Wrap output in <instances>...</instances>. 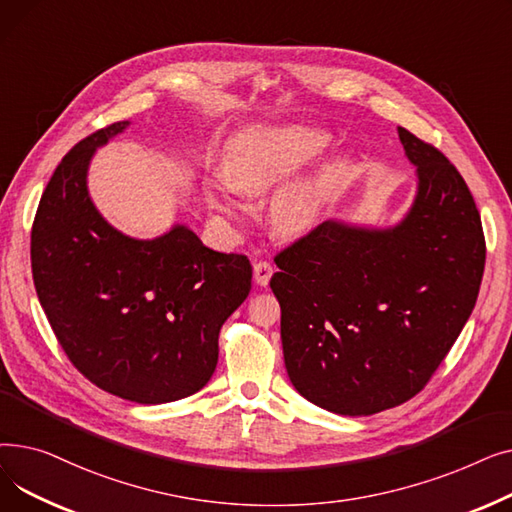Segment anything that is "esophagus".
Wrapping results in <instances>:
<instances>
[{
    "label": "esophagus",
    "mask_w": 512,
    "mask_h": 512,
    "mask_svg": "<svg viewBox=\"0 0 512 512\" xmlns=\"http://www.w3.org/2000/svg\"><path fill=\"white\" fill-rule=\"evenodd\" d=\"M274 274V267L267 263V261H255L253 263V278L259 286H267V282H270Z\"/></svg>",
    "instance_id": "1"
}]
</instances>
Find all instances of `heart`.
Returning <instances> with one entry per match:
<instances>
[{
    "instance_id": "b5f03b06",
    "label": "heart",
    "mask_w": 512,
    "mask_h": 512,
    "mask_svg": "<svg viewBox=\"0 0 512 512\" xmlns=\"http://www.w3.org/2000/svg\"><path fill=\"white\" fill-rule=\"evenodd\" d=\"M328 145V134L313 128H249L238 132L224 155L226 178L207 182V201L230 218H238L242 205L234 191L261 195L284 182L294 170ZM340 176V166H330L317 176L292 184L272 205L280 232L297 234L311 228Z\"/></svg>"
}]
</instances>
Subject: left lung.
<instances>
[{"mask_svg": "<svg viewBox=\"0 0 512 512\" xmlns=\"http://www.w3.org/2000/svg\"><path fill=\"white\" fill-rule=\"evenodd\" d=\"M417 197L388 230L324 222L276 255L272 290L292 386L313 405L363 417L419 394L475 307L486 238L446 155L398 128Z\"/></svg>", "mask_w": 512, "mask_h": 512, "instance_id": "left-lung-1", "label": "left lung"}]
</instances>
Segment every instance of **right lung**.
<instances>
[{"label": "right lung", "mask_w": 512, "mask_h": 512, "mask_svg": "<svg viewBox=\"0 0 512 512\" xmlns=\"http://www.w3.org/2000/svg\"><path fill=\"white\" fill-rule=\"evenodd\" d=\"M126 126L99 128L64 155L37 207L31 267L70 363L105 392L159 405L209 382L220 328L249 297L253 267L247 255L207 249L186 226L134 240L101 218L89 161Z\"/></svg>", "instance_id": "add662e5"}]
</instances>
